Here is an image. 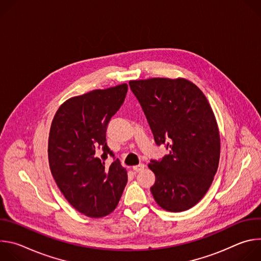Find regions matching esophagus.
Returning <instances> with one entry per match:
<instances>
[{
    "instance_id": "obj_1",
    "label": "esophagus",
    "mask_w": 261,
    "mask_h": 261,
    "mask_svg": "<svg viewBox=\"0 0 261 261\" xmlns=\"http://www.w3.org/2000/svg\"><path fill=\"white\" fill-rule=\"evenodd\" d=\"M143 168H144V164H138V165L133 166V170H134L135 172H138V171L142 170Z\"/></svg>"
}]
</instances>
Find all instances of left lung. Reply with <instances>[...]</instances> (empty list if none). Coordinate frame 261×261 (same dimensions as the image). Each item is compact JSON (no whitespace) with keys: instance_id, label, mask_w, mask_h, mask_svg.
I'll return each instance as SVG.
<instances>
[{"instance_id":"obj_1","label":"left lung","mask_w":261,"mask_h":261,"mask_svg":"<svg viewBox=\"0 0 261 261\" xmlns=\"http://www.w3.org/2000/svg\"><path fill=\"white\" fill-rule=\"evenodd\" d=\"M158 145L169 154L151 160L156 175L151 192L165 211L182 212L205 195L217 172L220 134L212 107L200 89L185 79L129 82Z\"/></svg>"}]
</instances>
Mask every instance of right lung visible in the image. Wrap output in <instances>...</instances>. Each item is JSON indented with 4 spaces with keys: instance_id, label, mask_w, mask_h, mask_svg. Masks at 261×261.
I'll list each match as a JSON object with an SVG mask.
<instances>
[{
    "instance_id": "right-lung-1",
    "label": "right lung",
    "mask_w": 261,
    "mask_h": 261,
    "mask_svg": "<svg viewBox=\"0 0 261 261\" xmlns=\"http://www.w3.org/2000/svg\"><path fill=\"white\" fill-rule=\"evenodd\" d=\"M127 84L72 97L58 109L48 137L51 174L68 202L80 213L100 218L113 212L127 184L119 159L106 143L107 125L123 104Z\"/></svg>"
}]
</instances>
